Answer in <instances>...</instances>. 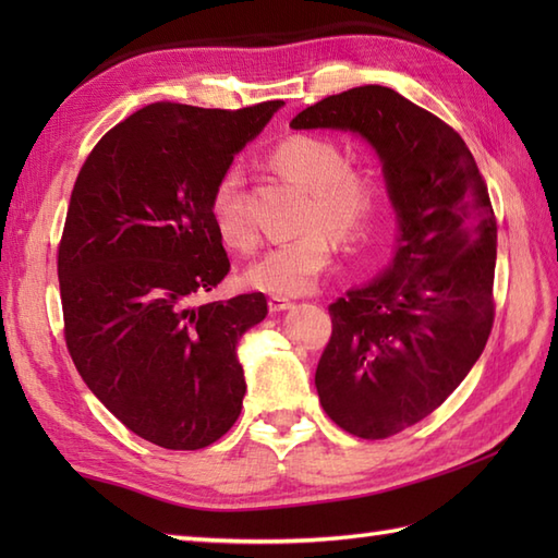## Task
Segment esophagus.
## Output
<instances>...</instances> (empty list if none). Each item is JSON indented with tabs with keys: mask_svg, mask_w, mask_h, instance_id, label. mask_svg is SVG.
<instances>
[{
	"mask_svg": "<svg viewBox=\"0 0 558 558\" xmlns=\"http://www.w3.org/2000/svg\"><path fill=\"white\" fill-rule=\"evenodd\" d=\"M290 306H292V302H290L288 298H276V294H272V298L268 300V310H270L272 314L286 312V310H290Z\"/></svg>",
	"mask_w": 558,
	"mask_h": 558,
	"instance_id": "obj_1",
	"label": "esophagus"
}]
</instances>
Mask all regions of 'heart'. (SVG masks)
<instances>
[{"label":"heart","instance_id":"1","mask_svg":"<svg viewBox=\"0 0 558 558\" xmlns=\"http://www.w3.org/2000/svg\"><path fill=\"white\" fill-rule=\"evenodd\" d=\"M268 160L280 174L306 189L304 232L270 246L244 270V282L276 298H298L316 286L333 260V236L345 244L369 236L381 216L386 184L374 165L348 160L345 148L322 134L286 136L272 146ZM208 210L225 244L236 252L252 248L256 234L236 168L225 170L213 184Z\"/></svg>","mask_w":558,"mask_h":558}]
</instances>
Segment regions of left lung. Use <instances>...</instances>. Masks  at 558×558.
Masks as SVG:
<instances>
[{"instance_id":"8db88e82","label":"left lung","mask_w":558,"mask_h":558,"mask_svg":"<svg viewBox=\"0 0 558 558\" xmlns=\"http://www.w3.org/2000/svg\"><path fill=\"white\" fill-rule=\"evenodd\" d=\"M292 129H350L384 160L400 218L393 266L328 306L316 390L340 429L388 438L444 405L494 326L496 216L465 141L386 86L318 100Z\"/></svg>"}]
</instances>
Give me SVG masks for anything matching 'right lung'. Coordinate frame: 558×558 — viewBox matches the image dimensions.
<instances>
[{"mask_svg":"<svg viewBox=\"0 0 558 558\" xmlns=\"http://www.w3.org/2000/svg\"><path fill=\"white\" fill-rule=\"evenodd\" d=\"M280 105H146L98 141L71 189L57 246L66 350L102 405L156 446L206 448L242 412L236 340L268 302H204L230 272L208 196Z\"/></svg>","mask_w":558,"mask_h":558,"instance_id":"right-lung-1","label":"right lung"}]
</instances>
